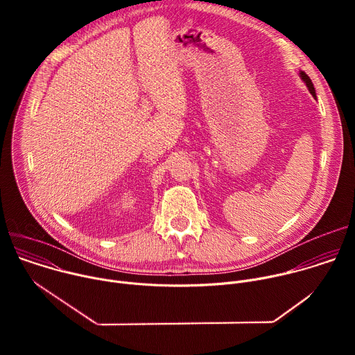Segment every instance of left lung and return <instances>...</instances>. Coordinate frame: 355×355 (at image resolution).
Instances as JSON below:
<instances>
[{"mask_svg": "<svg viewBox=\"0 0 355 355\" xmlns=\"http://www.w3.org/2000/svg\"><path fill=\"white\" fill-rule=\"evenodd\" d=\"M299 77H300V80L306 84V87H308V89L311 91V94L316 98V91H315V87H313V83H312V80L309 78V76L305 73V71H299Z\"/></svg>", "mask_w": 355, "mask_h": 355, "instance_id": "1", "label": "left lung"}]
</instances>
